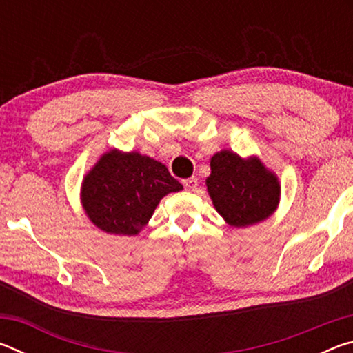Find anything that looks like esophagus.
<instances>
[{
  "mask_svg": "<svg viewBox=\"0 0 353 353\" xmlns=\"http://www.w3.org/2000/svg\"><path fill=\"white\" fill-rule=\"evenodd\" d=\"M185 190L188 191H194L196 188H198V179L196 177H190V179H185V181L182 182Z\"/></svg>",
  "mask_w": 353,
  "mask_h": 353,
  "instance_id": "34e87169",
  "label": "esophagus"
}]
</instances>
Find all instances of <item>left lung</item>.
Wrapping results in <instances>:
<instances>
[{
	"label": "left lung",
	"mask_w": 353,
	"mask_h": 353,
	"mask_svg": "<svg viewBox=\"0 0 353 353\" xmlns=\"http://www.w3.org/2000/svg\"><path fill=\"white\" fill-rule=\"evenodd\" d=\"M212 174L207 190L216 212L232 227H248L261 223L276 212L280 199L277 176L260 159H241L224 151L210 160Z\"/></svg>",
	"instance_id": "left-lung-1"
}]
</instances>
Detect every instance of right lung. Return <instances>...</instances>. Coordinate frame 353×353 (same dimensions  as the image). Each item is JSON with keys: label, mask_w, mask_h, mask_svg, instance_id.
<instances>
[{"label": "right lung", "mask_w": 353, "mask_h": 353, "mask_svg": "<svg viewBox=\"0 0 353 353\" xmlns=\"http://www.w3.org/2000/svg\"><path fill=\"white\" fill-rule=\"evenodd\" d=\"M182 188L163 163L112 149L83 177L81 201L98 229L132 236L148 224L163 196Z\"/></svg>", "instance_id": "1"}]
</instances>
